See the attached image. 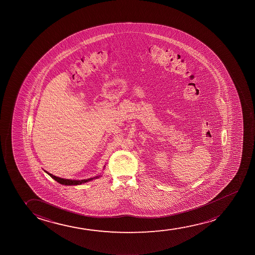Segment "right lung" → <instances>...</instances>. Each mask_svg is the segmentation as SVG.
<instances>
[{"instance_id":"1","label":"right lung","mask_w":255,"mask_h":255,"mask_svg":"<svg viewBox=\"0 0 255 255\" xmlns=\"http://www.w3.org/2000/svg\"><path fill=\"white\" fill-rule=\"evenodd\" d=\"M46 173H48L49 176L53 178L54 180H56L58 183L62 184V185H81V184L86 183V182H88V181H90V180H95V179H97L100 177V175L98 176L94 177V178H89V179H87V180H68V179H62V178H60V177L55 176V175H53L52 173H48L47 171H45Z\"/></svg>"}]
</instances>
